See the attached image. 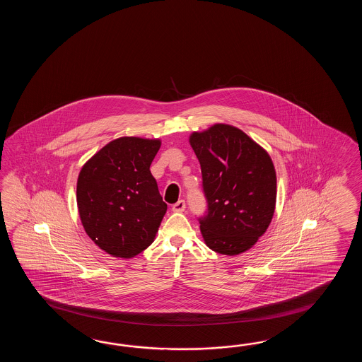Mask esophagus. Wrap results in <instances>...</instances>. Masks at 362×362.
I'll return each mask as SVG.
<instances>
[{
  "instance_id": "obj_1",
  "label": "esophagus",
  "mask_w": 362,
  "mask_h": 362,
  "mask_svg": "<svg viewBox=\"0 0 362 362\" xmlns=\"http://www.w3.org/2000/svg\"><path fill=\"white\" fill-rule=\"evenodd\" d=\"M185 207H186L185 200H178L177 203H175V204L172 206V211H173V212H182Z\"/></svg>"
}]
</instances>
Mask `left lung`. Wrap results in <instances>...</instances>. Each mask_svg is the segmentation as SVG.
Instances as JSON below:
<instances>
[{"label": "left lung", "mask_w": 362, "mask_h": 362, "mask_svg": "<svg viewBox=\"0 0 362 362\" xmlns=\"http://www.w3.org/2000/svg\"><path fill=\"white\" fill-rule=\"evenodd\" d=\"M190 145L207 199V214L198 218L206 245L218 254L245 252L267 231L274 214L277 177L269 154L228 124L194 132Z\"/></svg>", "instance_id": "left-lung-1"}]
</instances>
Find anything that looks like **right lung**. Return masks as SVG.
Here are the masks:
<instances>
[{
  "label": "right lung",
  "instance_id": "1",
  "mask_svg": "<svg viewBox=\"0 0 362 362\" xmlns=\"http://www.w3.org/2000/svg\"><path fill=\"white\" fill-rule=\"evenodd\" d=\"M159 148V139H114L80 170L81 223L93 242L115 257L129 259L146 250L167 212L150 172Z\"/></svg>",
  "mask_w": 362,
  "mask_h": 362
}]
</instances>
